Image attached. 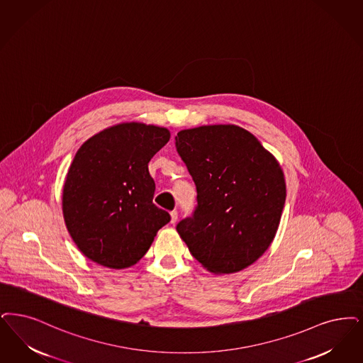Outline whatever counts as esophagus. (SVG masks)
Wrapping results in <instances>:
<instances>
[{"label":"esophagus","instance_id":"1","mask_svg":"<svg viewBox=\"0 0 363 363\" xmlns=\"http://www.w3.org/2000/svg\"><path fill=\"white\" fill-rule=\"evenodd\" d=\"M170 216H172V224H175V223H177V220H178V212H177V211H173V212L170 213Z\"/></svg>","mask_w":363,"mask_h":363}]
</instances>
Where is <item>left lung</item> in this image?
<instances>
[{"mask_svg":"<svg viewBox=\"0 0 363 363\" xmlns=\"http://www.w3.org/2000/svg\"><path fill=\"white\" fill-rule=\"evenodd\" d=\"M175 147L197 189L193 216L177 225L190 254L215 274L258 261L274 240L286 199L274 155L233 124L179 130Z\"/></svg>","mask_w":363,"mask_h":363,"instance_id":"1","label":"left lung"}]
</instances>
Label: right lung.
<instances>
[{
    "mask_svg": "<svg viewBox=\"0 0 363 363\" xmlns=\"http://www.w3.org/2000/svg\"><path fill=\"white\" fill-rule=\"evenodd\" d=\"M170 130L121 123L87 139L77 151L62 193L63 218L79 251L101 266L138 263L170 215L152 203L148 162Z\"/></svg>",
    "mask_w": 363,
    "mask_h": 363,
    "instance_id": "1",
    "label": "right lung"
}]
</instances>
